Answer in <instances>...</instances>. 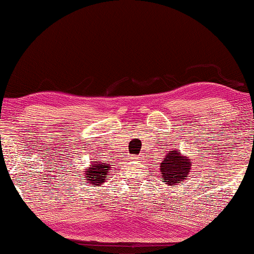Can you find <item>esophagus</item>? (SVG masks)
<instances>
[{
    "instance_id": "1",
    "label": "esophagus",
    "mask_w": 254,
    "mask_h": 254,
    "mask_svg": "<svg viewBox=\"0 0 254 254\" xmlns=\"http://www.w3.org/2000/svg\"><path fill=\"white\" fill-rule=\"evenodd\" d=\"M135 159H136V160H141V155H137V156H135Z\"/></svg>"
}]
</instances>
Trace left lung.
I'll use <instances>...</instances> for the list:
<instances>
[{
  "label": "left lung",
  "mask_w": 254,
  "mask_h": 254,
  "mask_svg": "<svg viewBox=\"0 0 254 254\" xmlns=\"http://www.w3.org/2000/svg\"><path fill=\"white\" fill-rule=\"evenodd\" d=\"M192 162L187 155H183L178 149H171L160 162L162 183L168 186L183 184L189 177Z\"/></svg>",
  "instance_id": "8db88e82"
}]
</instances>
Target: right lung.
I'll return each mask as SVG.
<instances>
[{"label":"right lung","mask_w":254,"mask_h":254,"mask_svg":"<svg viewBox=\"0 0 254 254\" xmlns=\"http://www.w3.org/2000/svg\"><path fill=\"white\" fill-rule=\"evenodd\" d=\"M111 165L106 164L105 161H92V165L84 171V178L87 184L92 186H102L108 180V173L111 171Z\"/></svg>","instance_id":"1"}]
</instances>
